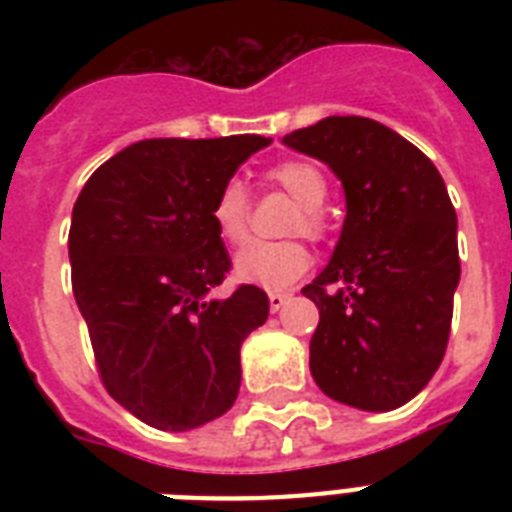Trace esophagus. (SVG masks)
Wrapping results in <instances>:
<instances>
[{"instance_id": "obj_1", "label": "esophagus", "mask_w": 512, "mask_h": 512, "mask_svg": "<svg viewBox=\"0 0 512 512\" xmlns=\"http://www.w3.org/2000/svg\"><path fill=\"white\" fill-rule=\"evenodd\" d=\"M268 303H271V311H281V308L289 303V295L287 292H271V295H268Z\"/></svg>"}]
</instances>
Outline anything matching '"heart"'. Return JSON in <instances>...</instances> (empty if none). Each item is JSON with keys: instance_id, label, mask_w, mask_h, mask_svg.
<instances>
[{"instance_id": "heart-1", "label": "heart", "mask_w": 512, "mask_h": 512, "mask_svg": "<svg viewBox=\"0 0 512 512\" xmlns=\"http://www.w3.org/2000/svg\"><path fill=\"white\" fill-rule=\"evenodd\" d=\"M265 180L297 201V212L289 223V233H303L305 239L319 241L327 233V217L321 204L329 196V180L319 164L305 159H287L273 164ZM209 217L220 239L241 244L249 233V196L241 180L231 177L215 193ZM233 268L239 279L263 289H287L311 268V252L300 241H252L241 249Z\"/></svg>"}]
</instances>
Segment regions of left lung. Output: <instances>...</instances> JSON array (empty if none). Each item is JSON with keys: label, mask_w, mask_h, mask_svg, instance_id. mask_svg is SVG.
<instances>
[{"label": "left lung", "mask_w": 512, "mask_h": 512, "mask_svg": "<svg viewBox=\"0 0 512 512\" xmlns=\"http://www.w3.org/2000/svg\"><path fill=\"white\" fill-rule=\"evenodd\" d=\"M345 188L329 265L303 287L319 308L311 374L340 404L388 412L444 361L460 284L457 212L420 148L364 116H327L284 138Z\"/></svg>", "instance_id": "1"}]
</instances>
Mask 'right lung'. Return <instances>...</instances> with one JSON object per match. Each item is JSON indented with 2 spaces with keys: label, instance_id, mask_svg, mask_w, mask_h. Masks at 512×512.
<instances>
[{
  "label": "right lung",
  "instance_id": "1",
  "mask_svg": "<svg viewBox=\"0 0 512 512\" xmlns=\"http://www.w3.org/2000/svg\"><path fill=\"white\" fill-rule=\"evenodd\" d=\"M263 135L132 143L84 183L74 204L71 287L95 364L119 404L159 430H191L233 406L241 342L268 319V295L209 292L231 257L209 217L215 193Z\"/></svg>",
  "mask_w": 512,
  "mask_h": 512
}]
</instances>
